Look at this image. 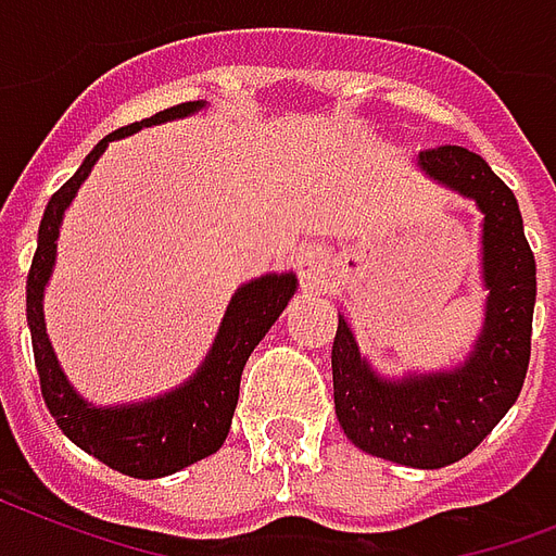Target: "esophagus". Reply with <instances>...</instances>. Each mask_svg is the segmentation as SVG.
<instances>
[{
  "mask_svg": "<svg viewBox=\"0 0 556 556\" xmlns=\"http://www.w3.org/2000/svg\"><path fill=\"white\" fill-rule=\"evenodd\" d=\"M295 269H299V278L301 283H304V290H316V287L325 283L330 264H327V255L321 249L307 247L301 249L299 257H295Z\"/></svg>",
  "mask_w": 556,
  "mask_h": 556,
  "instance_id": "obj_1",
  "label": "esophagus"
}]
</instances>
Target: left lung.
<instances>
[{"mask_svg": "<svg viewBox=\"0 0 556 556\" xmlns=\"http://www.w3.org/2000/svg\"><path fill=\"white\" fill-rule=\"evenodd\" d=\"M417 170L481 211V287L488 292L479 337L464 363L441 371L386 377L359 351L339 316L333 339V403L348 441L386 462L441 470L462 462L507 415L531 359L536 264L525 240L514 191L479 153L438 148L417 156Z\"/></svg>", "mask_w": 556, "mask_h": 556, "instance_id": "obj_1", "label": "left lung"}]
</instances>
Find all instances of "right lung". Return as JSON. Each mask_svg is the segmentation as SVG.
Returning <instances> with one entry per match:
<instances>
[{
  "instance_id": "right-lung-1",
  "label": "right lung",
  "mask_w": 556,
  "mask_h": 556,
  "mask_svg": "<svg viewBox=\"0 0 556 556\" xmlns=\"http://www.w3.org/2000/svg\"><path fill=\"white\" fill-rule=\"evenodd\" d=\"M200 110H205V101L179 103V106L150 115L144 122L110 132L106 139L94 144L92 153L84 159V165L77 167V174L46 205L28 287H25L34 363H37L42 397L51 417L58 420L68 441L77 443L84 453L94 455L98 462L132 479H162L217 453L231 429L243 365L299 290V278L292 273H269L240 283L223 313L217 337L211 342L200 368L193 371V377L159 397L98 406L68 382L46 333V313H42L46 287L58 264V238L66 208L75 200L77 188L89 179L103 150L110 148V141L127 139L144 127L179 122Z\"/></svg>"
}]
</instances>
